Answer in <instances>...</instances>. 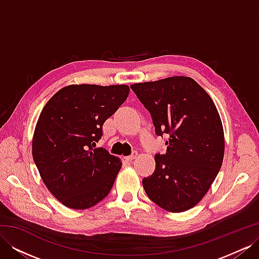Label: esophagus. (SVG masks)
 <instances>
[{
  "instance_id": "34e87169",
  "label": "esophagus",
  "mask_w": 259,
  "mask_h": 259,
  "mask_svg": "<svg viewBox=\"0 0 259 259\" xmlns=\"http://www.w3.org/2000/svg\"><path fill=\"white\" fill-rule=\"evenodd\" d=\"M138 156V153L136 152V151H134L133 152L132 154H130V155H127V156H125V159L126 160H128V161H132V160H134V159H136Z\"/></svg>"
}]
</instances>
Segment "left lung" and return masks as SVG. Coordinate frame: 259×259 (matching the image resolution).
Segmentation results:
<instances>
[{
    "mask_svg": "<svg viewBox=\"0 0 259 259\" xmlns=\"http://www.w3.org/2000/svg\"><path fill=\"white\" fill-rule=\"evenodd\" d=\"M150 112L158 136L167 135L165 154H155L154 173L143 179L152 202L171 213L195 206L222 167L225 137L208 94L191 77L131 85Z\"/></svg>",
    "mask_w": 259,
    "mask_h": 259,
    "instance_id": "left-lung-1",
    "label": "left lung"
}]
</instances>
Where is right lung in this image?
I'll return each instance as SVG.
<instances>
[{"instance_id":"1","label":"right lung","mask_w":259,"mask_h":259,"mask_svg":"<svg viewBox=\"0 0 259 259\" xmlns=\"http://www.w3.org/2000/svg\"><path fill=\"white\" fill-rule=\"evenodd\" d=\"M127 85H69L48 101L38 116L32 156L51 193L67 207L85 209L110 192L122 166L95 148L103 125L126 100Z\"/></svg>"}]
</instances>
